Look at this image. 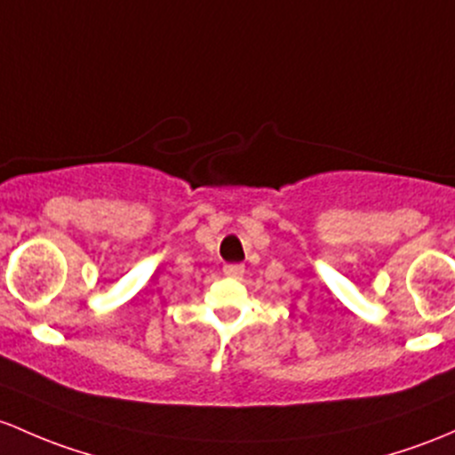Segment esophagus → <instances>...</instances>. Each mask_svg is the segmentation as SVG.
I'll return each mask as SVG.
<instances>
[{"label":"esophagus","mask_w":455,"mask_h":455,"mask_svg":"<svg viewBox=\"0 0 455 455\" xmlns=\"http://www.w3.org/2000/svg\"><path fill=\"white\" fill-rule=\"evenodd\" d=\"M224 275L233 276V279H240V276L243 275V266H242V264H228V266H224Z\"/></svg>","instance_id":"obj_1"}]
</instances>
